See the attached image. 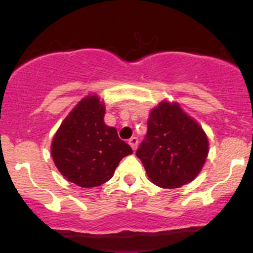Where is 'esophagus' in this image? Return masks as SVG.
I'll list each match as a JSON object with an SVG mask.
<instances>
[{
    "label": "esophagus",
    "instance_id": "esophagus-1",
    "mask_svg": "<svg viewBox=\"0 0 253 253\" xmlns=\"http://www.w3.org/2000/svg\"><path fill=\"white\" fill-rule=\"evenodd\" d=\"M128 144L131 145L132 149L136 150L137 147H138V138H137V137H132V138L128 141Z\"/></svg>",
    "mask_w": 253,
    "mask_h": 253
}]
</instances>
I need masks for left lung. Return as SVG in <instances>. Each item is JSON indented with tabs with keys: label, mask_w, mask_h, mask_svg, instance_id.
I'll list each match as a JSON object with an SVG mask.
<instances>
[{
	"label": "left lung",
	"mask_w": 253,
	"mask_h": 253,
	"mask_svg": "<svg viewBox=\"0 0 253 253\" xmlns=\"http://www.w3.org/2000/svg\"><path fill=\"white\" fill-rule=\"evenodd\" d=\"M147 127L136 155L154 185L177 188L200 174L208 155V138L178 104L162 101L150 111Z\"/></svg>",
	"instance_id": "1"
}]
</instances>
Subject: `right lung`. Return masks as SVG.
Segmentation results:
<instances>
[{
	"label": "right lung",
	"mask_w": 253,
	"mask_h": 253,
	"mask_svg": "<svg viewBox=\"0 0 253 253\" xmlns=\"http://www.w3.org/2000/svg\"><path fill=\"white\" fill-rule=\"evenodd\" d=\"M105 106L96 95L77 104L63 120L51 144L58 171L81 187H96L114 175L122 158L132 154L115 127L104 122Z\"/></svg>",
	"instance_id": "obj_1"
}]
</instances>
